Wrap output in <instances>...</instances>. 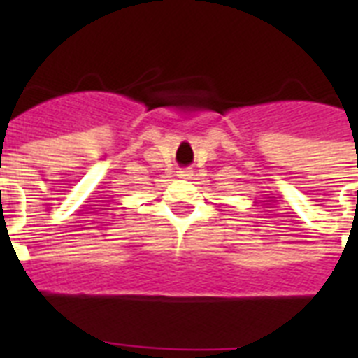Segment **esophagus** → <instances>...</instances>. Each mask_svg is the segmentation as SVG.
<instances>
[{"instance_id":"obj_1","label":"esophagus","mask_w":358,"mask_h":358,"mask_svg":"<svg viewBox=\"0 0 358 358\" xmlns=\"http://www.w3.org/2000/svg\"><path fill=\"white\" fill-rule=\"evenodd\" d=\"M192 176H194V172H192L189 169H185V170H181V172H179V177H181V179H189Z\"/></svg>"}]
</instances>
